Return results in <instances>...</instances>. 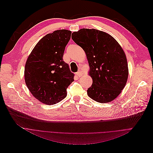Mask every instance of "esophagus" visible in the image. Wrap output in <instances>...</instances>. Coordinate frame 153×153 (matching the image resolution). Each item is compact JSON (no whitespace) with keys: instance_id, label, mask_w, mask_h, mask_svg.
Masks as SVG:
<instances>
[{"instance_id":"34e87169","label":"esophagus","mask_w":153,"mask_h":153,"mask_svg":"<svg viewBox=\"0 0 153 153\" xmlns=\"http://www.w3.org/2000/svg\"><path fill=\"white\" fill-rule=\"evenodd\" d=\"M76 75L77 76V77H80L82 76V73H81V71L79 70L78 72L76 73Z\"/></svg>"}]
</instances>
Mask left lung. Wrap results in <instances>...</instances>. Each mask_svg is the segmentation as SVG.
Listing matches in <instances>:
<instances>
[{
    "mask_svg": "<svg viewBox=\"0 0 153 153\" xmlns=\"http://www.w3.org/2000/svg\"><path fill=\"white\" fill-rule=\"evenodd\" d=\"M72 39L84 50L90 66L92 84L87 89L91 98L108 103L120 94L128 76L127 59L112 36L96 29H82L72 33Z\"/></svg>",
    "mask_w": 153,
    "mask_h": 153,
    "instance_id": "1",
    "label": "left lung"
}]
</instances>
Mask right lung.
<instances>
[{"instance_id": "add662e5", "label": "right lung", "mask_w": 153, "mask_h": 153, "mask_svg": "<svg viewBox=\"0 0 153 153\" xmlns=\"http://www.w3.org/2000/svg\"><path fill=\"white\" fill-rule=\"evenodd\" d=\"M71 32L57 30L41 38L27 60L25 81L31 94L41 102L53 105L66 98V89L74 80L63 61Z\"/></svg>"}]
</instances>
